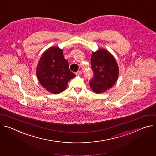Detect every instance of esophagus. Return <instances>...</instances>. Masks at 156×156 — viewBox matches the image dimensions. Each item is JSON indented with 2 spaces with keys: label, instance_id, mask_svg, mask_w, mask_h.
Masks as SVG:
<instances>
[{
  "label": "esophagus",
  "instance_id": "34e87169",
  "mask_svg": "<svg viewBox=\"0 0 156 156\" xmlns=\"http://www.w3.org/2000/svg\"><path fill=\"white\" fill-rule=\"evenodd\" d=\"M81 74H82V72H81V71H78L77 72H76V75H77V76H80Z\"/></svg>",
  "mask_w": 156,
  "mask_h": 156
}]
</instances>
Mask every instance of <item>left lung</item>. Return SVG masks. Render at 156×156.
<instances>
[{"label": "left lung", "mask_w": 156, "mask_h": 156, "mask_svg": "<svg viewBox=\"0 0 156 156\" xmlns=\"http://www.w3.org/2000/svg\"><path fill=\"white\" fill-rule=\"evenodd\" d=\"M91 65L94 76L90 81V85L94 92H105L116 83L119 68L115 58L109 51L100 49L93 52Z\"/></svg>", "instance_id": "obj_1"}]
</instances>
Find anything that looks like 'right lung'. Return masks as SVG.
I'll list each match as a JSON object with an SVG mask.
<instances>
[{
  "label": "right lung",
  "instance_id": "add662e5",
  "mask_svg": "<svg viewBox=\"0 0 156 156\" xmlns=\"http://www.w3.org/2000/svg\"><path fill=\"white\" fill-rule=\"evenodd\" d=\"M37 75L42 87L53 94L64 91L68 81L75 76L59 47L50 48L43 53L37 66Z\"/></svg>",
  "mask_w": 156,
  "mask_h": 156
}]
</instances>
